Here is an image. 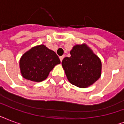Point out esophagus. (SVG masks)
I'll return each mask as SVG.
<instances>
[{
    "label": "esophagus",
    "instance_id": "1",
    "mask_svg": "<svg viewBox=\"0 0 124 124\" xmlns=\"http://www.w3.org/2000/svg\"><path fill=\"white\" fill-rule=\"evenodd\" d=\"M64 58V56H60V61L62 62V60H63V58Z\"/></svg>",
    "mask_w": 124,
    "mask_h": 124
}]
</instances>
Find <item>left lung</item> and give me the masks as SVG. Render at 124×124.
Listing matches in <instances>:
<instances>
[{
	"mask_svg": "<svg viewBox=\"0 0 124 124\" xmlns=\"http://www.w3.org/2000/svg\"><path fill=\"white\" fill-rule=\"evenodd\" d=\"M70 57L62 61L68 81L80 88H87L100 77V60L85 44L76 45L70 51Z\"/></svg>",
	"mask_w": 124,
	"mask_h": 124,
	"instance_id": "left-lung-1",
	"label": "left lung"
}]
</instances>
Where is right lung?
Returning a JSON list of instances; mask_svg holds the SVG:
<instances>
[{
    "label": "right lung",
    "instance_id": "right-lung-1",
    "mask_svg": "<svg viewBox=\"0 0 124 124\" xmlns=\"http://www.w3.org/2000/svg\"><path fill=\"white\" fill-rule=\"evenodd\" d=\"M60 63L56 52L42 44L31 48L22 56L20 72L26 80L38 82L44 80L52 68Z\"/></svg>",
    "mask_w": 124,
    "mask_h": 124
}]
</instances>
